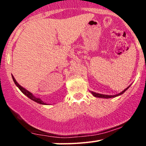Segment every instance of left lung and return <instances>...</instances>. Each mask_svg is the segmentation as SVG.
Wrapping results in <instances>:
<instances>
[{"label":"left lung","mask_w":146,"mask_h":146,"mask_svg":"<svg viewBox=\"0 0 146 146\" xmlns=\"http://www.w3.org/2000/svg\"><path fill=\"white\" fill-rule=\"evenodd\" d=\"M130 86V85L129 86L127 87L125 89H124L123 90H122L121 93H118V94H116V95H104V94H101V93H95V92H93V91H90V93H92V95H93V96L95 97V98H105V99H108V98H115V97H117V96H119V95H121L123 94V93Z\"/></svg>","instance_id":"obj_1"}]
</instances>
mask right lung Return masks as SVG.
I'll list each match as a JSON object with an SVG mask.
<instances>
[{
    "label": "right lung",
    "mask_w": 146,
    "mask_h": 146,
    "mask_svg": "<svg viewBox=\"0 0 146 146\" xmlns=\"http://www.w3.org/2000/svg\"><path fill=\"white\" fill-rule=\"evenodd\" d=\"M11 77H12L13 80H14V82L15 84L16 85V86H17L18 88H19L20 90H21V91L22 92V93H23V94L26 95V96L27 97V98H29L30 99V100H33V101H34L35 102H36V103L40 104H42V105H48L47 104L45 103V102H43L42 100L40 98H37V97H36V96H35V95H33V93H31V92L29 91V90H27L26 88H24V87H23L22 86H21V85H20L19 84H18V83L17 82H16V79L14 78V77L13 76V75H11Z\"/></svg>",
    "instance_id": "1"
}]
</instances>
